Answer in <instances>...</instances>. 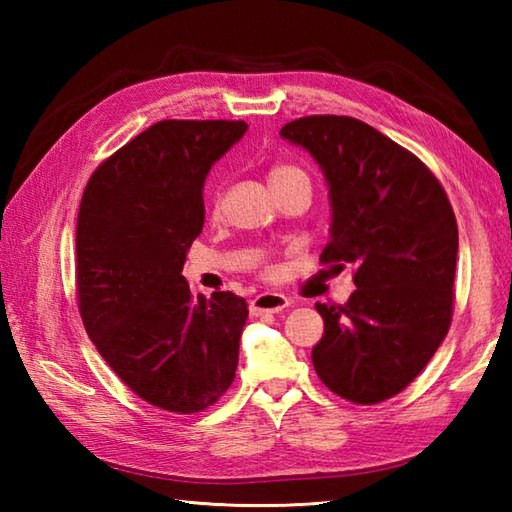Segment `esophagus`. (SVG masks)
<instances>
[{"label":"esophagus","instance_id":"esophagus-1","mask_svg":"<svg viewBox=\"0 0 512 512\" xmlns=\"http://www.w3.org/2000/svg\"><path fill=\"white\" fill-rule=\"evenodd\" d=\"M288 297L281 295V292H262L253 301H250V312L253 314H277L284 308H288Z\"/></svg>","mask_w":512,"mask_h":512}]
</instances>
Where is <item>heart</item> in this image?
Returning a JSON list of instances; mask_svg holds the SVG:
<instances>
[{
  "mask_svg": "<svg viewBox=\"0 0 512 512\" xmlns=\"http://www.w3.org/2000/svg\"><path fill=\"white\" fill-rule=\"evenodd\" d=\"M303 178H308V173L303 171L299 165H292V162H275V165H270V169H268V182L273 191L286 187V184L295 182V180H303ZM220 200H222V187L220 184H213V189H211L213 211L220 209Z\"/></svg>",
  "mask_w": 512,
  "mask_h": 512,
  "instance_id": "obj_1",
  "label": "heart"
}]
</instances>
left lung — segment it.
I'll return each mask as SVG.
<instances>
[{
  "label": "left lung",
  "mask_w": 512,
  "mask_h": 512,
  "mask_svg": "<svg viewBox=\"0 0 512 512\" xmlns=\"http://www.w3.org/2000/svg\"><path fill=\"white\" fill-rule=\"evenodd\" d=\"M330 184L332 231L321 264L354 268L345 306L317 303L312 363L354 405H378L416 378L453 319L458 222L440 180L409 149L352 116L314 114L281 127Z\"/></svg>",
  "instance_id": "1"
}]
</instances>
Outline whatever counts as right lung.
<instances>
[{
  "label": "right lung",
  "mask_w": 512,
  "mask_h": 512,
  "mask_svg": "<svg viewBox=\"0 0 512 512\" xmlns=\"http://www.w3.org/2000/svg\"><path fill=\"white\" fill-rule=\"evenodd\" d=\"M244 121H160L105 158L76 220V301L114 374L149 405L198 413L231 387L248 319L231 290L193 299L182 266L202 233L211 165Z\"/></svg>",
  "instance_id": "right-lung-1"
}]
</instances>
